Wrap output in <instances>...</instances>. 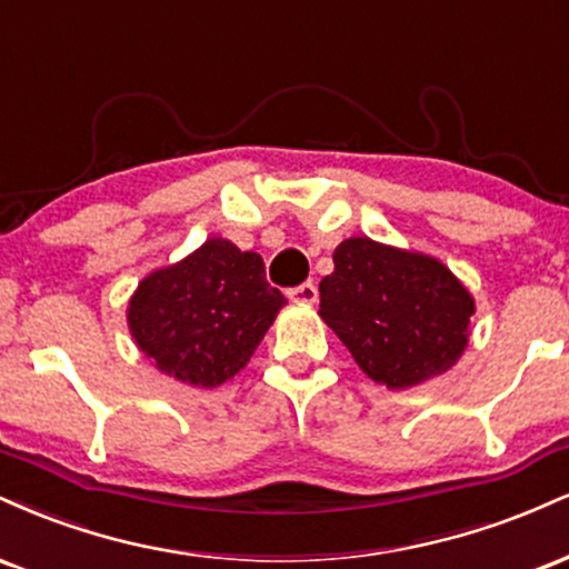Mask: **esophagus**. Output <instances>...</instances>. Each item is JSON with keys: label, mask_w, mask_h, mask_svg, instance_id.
<instances>
[{"label": "esophagus", "mask_w": 569, "mask_h": 569, "mask_svg": "<svg viewBox=\"0 0 569 569\" xmlns=\"http://www.w3.org/2000/svg\"><path fill=\"white\" fill-rule=\"evenodd\" d=\"M287 296H290V300H296V303L311 306V303H317L319 292H317V287H313L311 282H303V284L292 287V290H287Z\"/></svg>", "instance_id": "1"}]
</instances>
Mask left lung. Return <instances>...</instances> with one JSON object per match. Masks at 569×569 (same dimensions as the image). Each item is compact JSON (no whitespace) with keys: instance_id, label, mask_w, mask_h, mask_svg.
<instances>
[{"instance_id":"left-lung-1","label":"left lung","mask_w":569,"mask_h":569,"mask_svg":"<svg viewBox=\"0 0 569 569\" xmlns=\"http://www.w3.org/2000/svg\"><path fill=\"white\" fill-rule=\"evenodd\" d=\"M332 260L336 271L319 282V317L365 376L410 389L458 362L473 298L445 263L370 237L340 242Z\"/></svg>"}]
</instances>
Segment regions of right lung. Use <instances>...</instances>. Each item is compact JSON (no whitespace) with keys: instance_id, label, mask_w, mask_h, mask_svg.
I'll use <instances>...</instances> for the list:
<instances>
[{"instance_id":"1","label":"right lung","mask_w":569,"mask_h":569,"mask_svg":"<svg viewBox=\"0 0 569 569\" xmlns=\"http://www.w3.org/2000/svg\"><path fill=\"white\" fill-rule=\"evenodd\" d=\"M284 303L258 252L212 237L138 284L127 325L159 372L216 389L250 362Z\"/></svg>"}]
</instances>
